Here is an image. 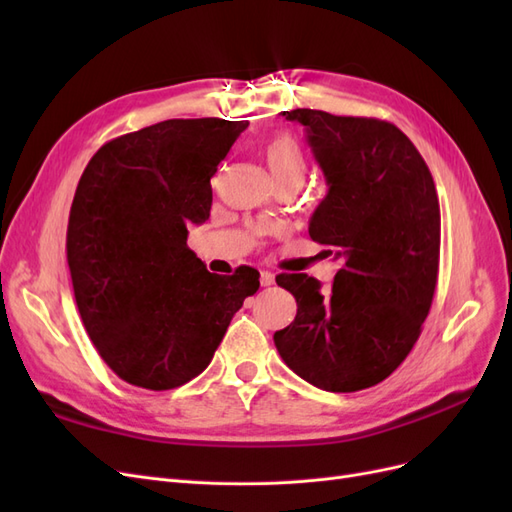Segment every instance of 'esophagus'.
I'll return each instance as SVG.
<instances>
[{"label":"esophagus","instance_id":"34e87169","mask_svg":"<svg viewBox=\"0 0 512 512\" xmlns=\"http://www.w3.org/2000/svg\"><path fill=\"white\" fill-rule=\"evenodd\" d=\"M273 282H275V277H273L271 271H262V273H260V284H262V286H271Z\"/></svg>","mask_w":512,"mask_h":512}]
</instances>
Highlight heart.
<instances>
[{
	"label": "heart",
	"instance_id": "b5f03b06",
	"mask_svg": "<svg viewBox=\"0 0 512 512\" xmlns=\"http://www.w3.org/2000/svg\"><path fill=\"white\" fill-rule=\"evenodd\" d=\"M262 156L271 170L275 183L294 179L303 183L309 160L305 147L292 134H273L262 145Z\"/></svg>",
	"mask_w": 512,
	"mask_h": 512
}]
</instances>
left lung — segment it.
I'll list each match as a JSON object with an SVG mask.
<instances>
[{"label": "left lung", "instance_id": "obj_1", "mask_svg": "<svg viewBox=\"0 0 512 512\" xmlns=\"http://www.w3.org/2000/svg\"><path fill=\"white\" fill-rule=\"evenodd\" d=\"M307 128L329 183L309 237L342 260L333 286L280 273L297 316L275 331L294 374L331 393L369 389L404 363L429 314L440 267L436 183L410 138L389 121L312 108L282 113Z\"/></svg>", "mask_w": 512, "mask_h": 512}]
</instances>
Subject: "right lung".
I'll return each mask as SVG.
<instances>
[{
  "mask_svg": "<svg viewBox=\"0 0 512 512\" xmlns=\"http://www.w3.org/2000/svg\"><path fill=\"white\" fill-rule=\"evenodd\" d=\"M247 121L168 119L104 143L68 220L76 307L102 361L128 384L170 391L203 371L260 273H209L188 224L211 211V177Z\"/></svg>",
  "mask_w": 512,
  "mask_h": 512,
  "instance_id": "add662e5",
  "label": "right lung"
}]
</instances>
